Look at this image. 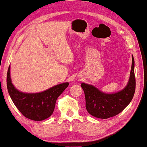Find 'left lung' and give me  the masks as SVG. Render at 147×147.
<instances>
[{
  "label": "left lung",
  "mask_w": 147,
  "mask_h": 147,
  "mask_svg": "<svg viewBox=\"0 0 147 147\" xmlns=\"http://www.w3.org/2000/svg\"><path fill=\"white\" fill-rule=\"evenodd\" d=\"M86 98V108L88 113L94 117L106 119L120 113L131 102L135 92L134 59L132 55V66L130 78L126 86L117 92L108 94L95 86L82 83Z\"/></svg>",
  "instance_id": "obj_1"
}]
</instances>
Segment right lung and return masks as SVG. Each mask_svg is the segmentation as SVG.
<instances>
[{
	"instance_id": "add662e5",
	"label": "right lung",
	"mask_w": 147,
	"mask_h": 147,
	"mask_svg": "<svg viewBox=\"0 0 147 147\" xmlns=\"http://www.w3.org/2000/svg\"><path fill=\"white\" fill-rule=\"evenodd\" d=\"M7 85L9 94L16 107L26 118L41 121L49 117L55 109L57 98L69 85L68 82L57 84L38 93L19 91L12 83L11 66L8 69Z\"/></svg>"
}]
</instances>
